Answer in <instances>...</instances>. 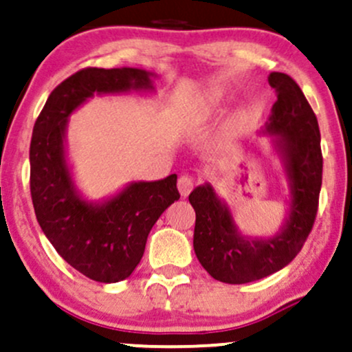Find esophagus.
<instances>
[{"label":"esophagus","instance_id":"1","mask_svg":"<svg viewBox=\"0 0 352 352\" xmlns=\"http://www.w3.org/2000/svg\"><path fill=\"white\" fill-rule=\"evenodd\" d=\"M177 187H179V192L182 197H187L193 188V180L187 175H182L179 179V184H177Z\"/></svg>","mask_w":352,"mask_h":352}]
</instances>
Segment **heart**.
I'll return each instance as SVG.
<instances>
[{"label":"heart","instance_id":"heart-1","mask_svg":"<svg viewBox=\"0 0 352 352\" xmlns=\"http://www.w3.org/2000/svg\"><path fill=\"white\" fill-rule=\"evenodd\" d=\"M228 131H230V132H233V134H235V132H236V125H235V122H232V124L228 125Z\"/></svg>","mask_w":352,"mask_h":352}]
</instances>
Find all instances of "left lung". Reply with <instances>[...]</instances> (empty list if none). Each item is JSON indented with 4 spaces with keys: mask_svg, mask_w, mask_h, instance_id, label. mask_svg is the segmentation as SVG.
<instances>
[{
    "mask_svg": "<svg viewBox=\"0 0 352 352\" xmlns=\"http://www.w3.org/2000/svg\"><path fill=\"white\" fill-rule=\"evenodd\" d=\"M268 82L276 89L278 100L260 135L272 137L288 190L281 227L270 236L246 235L238 228L228 201L220 199L208 182L188 195L197 215L193 232L197 258L210 276L228 285L261 280L292 263L318 212L322 180L318 119L288 74L272 72Z\"/></svg>",
    "mask_w": 352,
    "mask_h": 352,
    "instance_id": "8db88e82",
    "label": "left lung"
}]
</instances>
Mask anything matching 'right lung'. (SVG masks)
Here are the masks:
<instances>
[{
	"label": "right lung",
	"instance_id": "add662e5",
	"mask_svg": "<svg viewBox=\"0 0 352 352\" xmlns=\"http://www.w3.org/2000/svg\"><path fill=\"white\" fill-rule=\"evenodd\" d=\"M155 78L139 67H87L51 92L34 124L30 162L38 223L63 260L94 281L131 276L152 227L180 193L172 173L155 182H129L114 195L89 200L69 162V117L94 96L153 92Z\"/></svg>",
	"mask_w": 352,
	"mask_h": 352
}]
</instances>
